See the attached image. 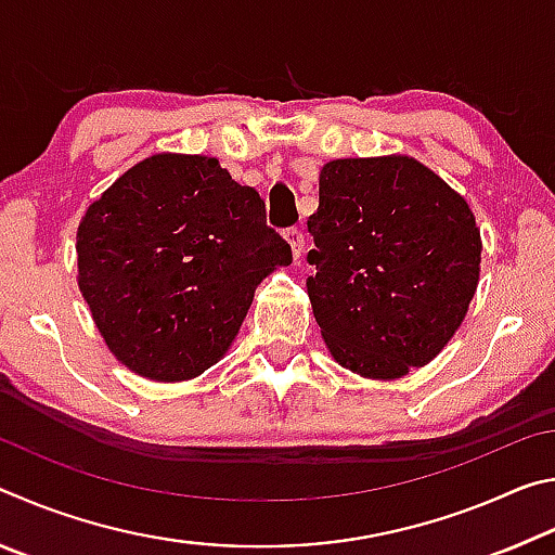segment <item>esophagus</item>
<instances>
[{"label": "esophagus", "instance_id": "34e87169", "mask_svg": "<svg viewBox=\"0 0 555 555\" xmlns=\"http://www.w3.org/2000/svg\"><path fill=\"white\" fill-rule=\"evenodd\" d=\"M284 237H286V242L291 244V251H294V259H298L300 251H304V232H300L298 228H288V230L284 232Z\"/></svg>", "mask_w": 555, "mask_h": 555}]
</instances>
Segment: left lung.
<instances>
[{
	"instance_id": "8db88e82",
	"label": "left lung",
	"mask_w": 555,
	"mask_h": 555,
	"mask_svg": "<svg viewBox=\"0 0 555 555\" xmlns=\"http://www.w3.org/2000/svg\"><path fill=\"white\" fill-rule=\"evenodd\" d=\"M308 232L306 288L343 367L393 379L443 350L475 296L482 244L434 171L409 156L325 164Z\"/></svg>"
}]
</instances>
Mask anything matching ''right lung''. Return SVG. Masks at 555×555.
<instances>
[{
	"mask_svg": "<svg viewBox=\"0 0 555 555\" xmlns=\"http://www.w3.org/2000/svg\"><path fill=\"white\" fill-rule=\"evenodd\" d=\"M291 247L259 193L210 156L158 154L88 208L78 284L121 364L191 379L220 360L271 269Z\"/></svg>",
	"mask_w": 555,
	"mask_h": 555,
	"instance_id": "obj_1",
	"label": "right lung"
}]
</instances>
